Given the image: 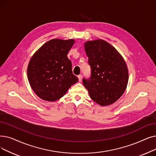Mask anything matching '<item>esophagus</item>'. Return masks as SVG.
Instances as JSON below:
<instances>
[{
  "mask_svg": "<svg viewBox=\"0 0 156 156\" xmlns=\"http://www.w3.org/2000/svg\"><path fill=\"white\" fill-rule=\"evenodd\" d=\"M78 79H79V82H82V78H83V76L82 75V74H80V75H78Z\"/></svg>",
  "mask_w": 156,
  "mask_h": 156,
  "instance_id": "1",
  "label": "esophagus"
}]
</instances>
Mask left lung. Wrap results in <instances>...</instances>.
Returning <instances> with one entry per match:
<instances>
[{
	"mask_svg": "<svg viewBox=\"0 0 156 156\" xmlns=\"http://www.w3.org/2000/svg\"><path fill=\"white\" fill-rule=\"evenodd\" d=\"M91 73L83 79L90 98L101 106L117 101L126 89L129 74L124 58L113 46L102 39L84 44Z\"/></svg>",
	"mask_w": 156,
	"mask_h": 156,
	"instance_id": "left-lung-1",
	"label": "left lung"
}]
</instances>
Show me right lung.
Segmentation results:
<instances>
[{
    "label": "right lung",
    "instance_id": "1",
    "mask_svg": "<svg viewBox=\"0 0 156 156\" xmlns=\"http://www.w3.org/2000/svg\"><path fill=\"white\" fill-rule=\"evenodd\" d=\"M74 43V39H51L31 58L27 76L32 90L41 99L57 101L78 81L73 73L71 61L67 57Z\"/></svg>",
    "mask_w": 156,
    "mask_h": 156
}]
</instances>
